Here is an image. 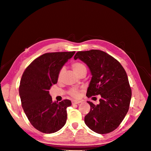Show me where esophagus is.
<instances>
[{"label": "esophagus", "mask_w": 151, "mask_h": 151, "mask_svg": "<svg viewBox=\"0 0 151 151\" xmlns=\"http://www.w3.org/2000/svg\"><path fill=\"white\" fill-rule=\"evenodd\" d=\"M81 101H72V105H74V104H79L80 103Z\"/></svg>", "instance_id": "1"}]
</instances>
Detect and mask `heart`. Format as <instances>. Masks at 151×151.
<instances>
[{
	"label": "heart",
	"mask_w": 151,
	"mask_h": 151,
	"mask_svg": "<svg viewBox=\"0 0 151 151\" xmlns=\"http://www.w3.org/2000/svg\"><path fill=\"white\" fill-rule=\"evenodd\" d=\"M72 67L73 68V70H74V72L79 76L82 74V73L87 72L86 66L83 64V63H82L79 62H73L72 63ZM63 72H64V69H63V68H61V69L59 70L58 76H57V78H58V81L61 80ZM68 94H69V95L73 98H77L79 96V90L76 88H72L69 91H68Z\"/></svg>",
	"instance_id": "1"
}]
</instances>
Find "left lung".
Masks as SVG:
<instances>
[{
  "label": "left lung",
  "mask_w": 151,
  "mask_h": 151,
  "mask_svg": "<svg viewBox=\"0 0 151 151\" xmlns=\"http://www.w3.org/2000/svg\"><path fill=\"white\" fill-rule=\"evenodd\" d=\"M77 58L86 63L92 75L86 96L101 95L99 104L88 101L91 109L84 122L98 134H108L117 129L129 111L132 90L127 73L119 62L101 50L77 52Z\"/></svg>",
  "instance_id": "8db88e82"
}]
</instances>
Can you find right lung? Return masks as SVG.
<instances>
[{"label": "right lung", "instance_id": "add662e5", "mask_svg": "<svg viewBox=\"0 0 151 151\" xmlns=\"http://www.w3.org/2000/svg\"><path fill=\"white\" fill-rule=\"evenodd\" d=\"M76 52L43 54L27 67L22 76L19 93L21 105L31 124L45 134L55 133L65 125L68 99L52 102L49 90L58 81V74Z\"/></svg>", "mask_w": 151, "mask_h": 151}]
</instances>
